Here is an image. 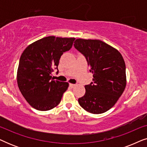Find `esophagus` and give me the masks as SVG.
Here are the masks:
<instances>
[{"label":"esophagus","instance_id":"34e87169","mask_svg":"<svg viewBox=\"0 0 147 147\" xmlns=\"http://www.w3.org/2000/svg\"><path fill=\"white\" fill-rule=\"evenodd\" d=\"M75 86H76L75 84H69V87H70V88H73L75 87Z\"/></svg>","mask_w":147,"mask_h":147}]
</instances>
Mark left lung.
Wrapping results in <instances>:
<instances>
[{
    "label": "left lung",
    "mask_w": 147,
    "mask_h": 147,
    "mask_svg": "<svg viewBox=\"0 0 147 147\" xmlns=\"http://www.w3.org/2000/svg\"><path fill=\"white\" fill-rule=\"evenodd\" d=\"M74 47L85 56L93 82L85 86L80 105L92 114L104 113L116 103L126 85V65L121 53L97 39H78Z\"/></svg>",
    "instance_id": "obj_1"
}]
</instances>
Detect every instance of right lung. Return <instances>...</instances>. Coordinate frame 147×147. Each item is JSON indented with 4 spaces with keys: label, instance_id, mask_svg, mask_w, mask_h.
Instances as JSON below:
<instances>
[{
    "label": "right lung",
    "instance_id": "obj_1",
    "mask_svg": "<svg viewBox=\"0 0 147 147\" xmlns=\"http://www.w3.org/2000/svg\"><path fill=\"white\" fill-rule=\"evenodd\" d=\"M74 40L49 36L30 44L23 51L17 70L18 87L35 109L47 111L61 102L69 84L53 80L51 74L53 69H57L60 57L71 49Z\"/></svg>",
    "mask_w": 147,
    "mask_h": 147
}]
</instances>
